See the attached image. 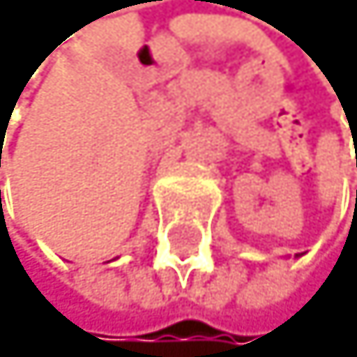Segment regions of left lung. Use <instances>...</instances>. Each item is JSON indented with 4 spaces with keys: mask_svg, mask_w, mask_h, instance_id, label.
Instances as JSON below:
<instances>
[{
    "mask_svg": "<svg viewBox=\"0 0 357 357\" xmlns=\"http://www.w3.org/2000/svg\"><path fill=\"white\" fill-rule=\"evenodd\" d=\"M356 205H357V191H356Z\"/></svg>",
    "mask_w": 357,
    "mask_h": 357,
    "instance_id": "obj_1",
    "label": "left lung"
}]
</instances>
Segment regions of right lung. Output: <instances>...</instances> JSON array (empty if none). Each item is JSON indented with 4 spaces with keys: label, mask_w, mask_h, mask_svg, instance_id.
I'll use <instances>...</instances> for the list:
<instances>
[{
    "label": "right lung",
    "mask_w": 357,
    "mask_h": 357,
    "mask_svg": "<svg viewBox=\"0 0 357 357\" xmlns=\"http://www.w3.org/2000/svg\"><path fill=\"white\" fill-rule=\"evenodd\" d=\"M0 166H1V163H0ZM0 201H1V191H0Z\"/></svg>",
    "instance_id": "right-lung-1"
}]
</instances>
